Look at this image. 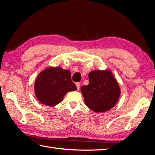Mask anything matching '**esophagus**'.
<instances>
[{
	"mask_svg": "<svg viewBox=\"0 0 155 155\" xmlns=\"http://www.w3.org/2000/svg\"><path fill=\"white\" fill-rule=\"evenodd\" d=\"M76 87H77L78 90H79V88H80V83H76Z\"/></svg>",
	"mask_w": 155,
	"mask_h": 155,
	"instance_id": "esophagus-1",
	"label": "esophagus"
}]
</instances>
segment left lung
Segmentation results:
<instances>
[{"mask_svg": "<svg viewBox=\"0 0 155 155\" xmlns=\"http://www.w3.org/2000/svg\"><path fill=\"white\" fill-rule=\"evenodd\" d=\"M89 83L81 88L84 104L95 112H105L117 104L120 89L110 70H95L88 74Z\"/></svg>", "mask_w": 155, "mask_h": 155, "instance_id": "left-lung-1", "label": "left lung"}]
</instances>
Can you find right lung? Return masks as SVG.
Listing matches in <instances>:
<instances>
[{"instance_id": "add662e5", "label": "right lung", "mask_w": 155, "mask_h": 155, "mask_svg": "<svg viewBox=\"0 0 155 155\" xmlns=\"http://www.w3.org/2000/svg\"><path fill=\"white\" fill-rule=\"evenodd\" d=\"M35 94L41 104L54 106L63 101L67 92L77 90L71 73L60 67H49L39 73L35 82Z\"/></svg>"}]
</instances>
